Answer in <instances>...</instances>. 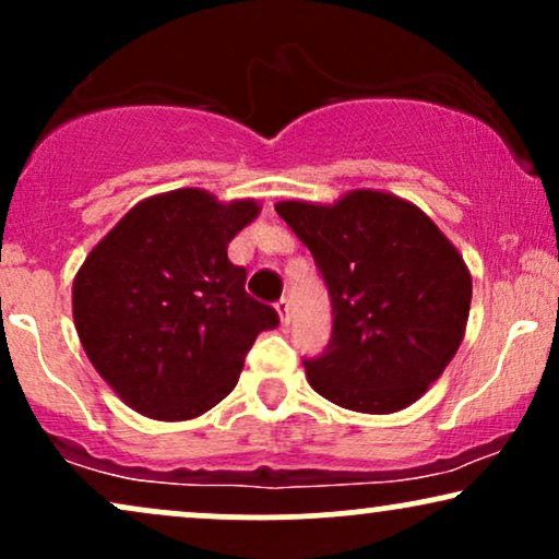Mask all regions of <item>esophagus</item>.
<instances>
[{"mask_svg":"<svg viewBox=\"0 0 559 559\" xmlns=\"http://www.w3.org/2000/svg\"><path fill=\"white\" fill-rule=\"evenodd\" d=\"M275 312H278V317H281V324H288V320H292V307H288V299L275 301Z\"/></svg>","mask_w":559,"mask_h":559,"instance_id":"obj_1","label":"esophagus"}]
</instances>
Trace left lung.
<instances>
[{
  "mask_svg": "<svg viewBox=\"0 0 559 559\" xmlns=\"http://www.w3.org/2000/svg\"><path fill=\"white\" fill-rule=\"evenodd\" d=\"M275 211L312 252L332 299V341L304 361L317 394L353 413L418 402L456 356L472 275L433 218L405 198L356 188L335 203Z\"/></svg>",
  "mask_w": 559,
  "mask_h": 559,
  "instance_id": "obj_1",
  "label": "left lung"
}]
</instances>
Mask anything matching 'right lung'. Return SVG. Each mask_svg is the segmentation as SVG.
Masks as SVG:
<instances>
[{
  "instance_id": "obj_1",
  "label": "right lung",
  "mask_w": 559,
  "mask_h": 559,
  "mask_svg": "<svg viewBox=\"0 0 559 559\" xmlns=\"http://www.w3.org/2000/svg\"><path fill=\"white\" fill-rule=\"evenodd\" d=\"M255 198L178 188L139 201L74 275L72 314L95 371L152 420H193L235 390L245 356L278 314L245 292L227 247Z\"/></svg>"
}]
</instances>
